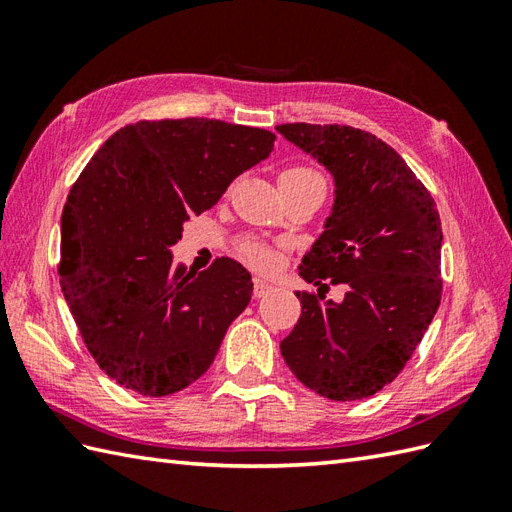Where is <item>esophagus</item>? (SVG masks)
<instances>
[{
  "label": "esophagus",
  "instance_id": "1",
  "mask_svg": "<svg viewBox=\"0 0 512 512\" xmlns=\"http://www.w3.org/2000/svg\"><path fill=\"white\" fill-rule=\"evenodd\" d=\"M268 290H273V284H268V281L262 277H253V295L257 299L268 295Z\"/></svg>",
  "mask_w": 512,
  "mask_h": 512
}]
</instances>
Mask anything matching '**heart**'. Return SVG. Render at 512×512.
Listing matches in <instances>:
<instances>
[{
	"label": "heart",
	"mask_w": 512,
	"mask_h": 512,
	"mask_svg": "<svg viewBox=\"0 0 512 512\" xmlns=\"http://www.w3.org/2000/svg\"><path fill=\"white\" fill-rule=\"evenodd\" d=\"M279 180H314V182L325 184L319 171L303 165L288 167L284 173H281ZM239 255H242L246 262L257 270H273L279 259L277 250L266 242H259V239H242V242H239Z\"/></svg>",
	"instance_id": "1"
}]
</instances>
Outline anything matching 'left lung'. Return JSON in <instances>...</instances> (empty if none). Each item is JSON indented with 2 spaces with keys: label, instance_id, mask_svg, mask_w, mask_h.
Wrapping results in <instances>:
<instances>
[{
  "label": "left lung",
  "instance_id": "left-lung-1",
  "mask_svg": "<svg viewBox=\"0 0 512 512\" xmlns=\"http://www.w3.org/2000/svg\"><path fill=\"white\" fill-rule=\"evenodd\" d=\"M277 132L336 182L332 215L299 275L321 288L345 286L341 303L297 292L301 317L281 341V356L317 394L363 400L402 372L440 306L438 206L374 134L336 123H286Z\"/></svg>",
  "mask_w": 512,
  "mask_h": 512
}]
</instances>
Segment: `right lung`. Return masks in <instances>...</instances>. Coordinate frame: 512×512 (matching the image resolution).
I'll list each match as a JSON object with an SVG mask.
<instances>
[{
	"label": "right lung",
	"mask_w": 512,
	"mask_h": 512,
	"mask_svg": "<svg viewBox=\"0 0 512 512\" xmlns=\"http://www.w3.org/2000/svg\"><path fill=\"white\" fill-rule=\"evenodd\" d=\"M275 147L268 129L215 118L125 125L105 140L61 215L59 277L88 352L118 385L169 396L211 367L253 281L231 257L195 275L171 246L189 215Z\"/></svg>",
	"instance_id": "obj_1"
}]
</instances>
